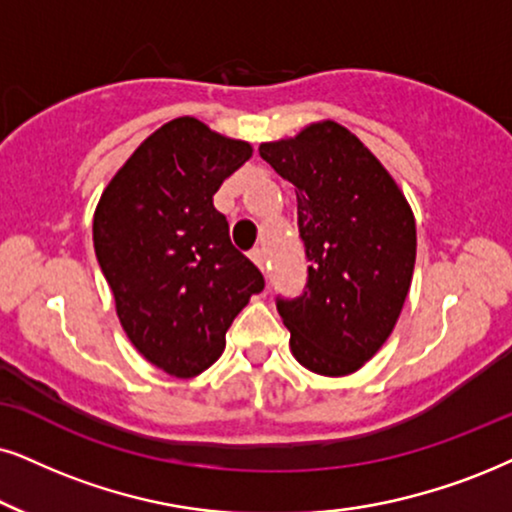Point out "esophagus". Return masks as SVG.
<instances>
[{
    "label": "esophagus",
    "mask_w": 512,
    "mask_h": 512,
    "mask_svg": "<svg viewBox=\"0 0 512 512\" xmlns=\"http://www.w3.org/2000/svg\"><path fill=\"white\" fill-rule=\"evenodd\" d=\"M248 255H250V260L255 262L257 267H260L262 271L267 269V262H264V250H262V248H252V250L248 252Z\"/></svg>",
    "instance_id": "34e87169"
}]
</instances>
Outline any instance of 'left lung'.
Returning a JSON list of instances; mask_svg holds the SVG:
<instances>
[{
    "label": "left lung",
    "mask_w": 512,
    "mask_h": 512,
    "mask_svg": "<svg viewBox=\"0 0 512 512\" xmlns=\"http://www.w3.org/2000/svg\"><path fill=\"white\" fill-rule=\"evenodd\" d=\"M295 184L307 283L276 297L290 347L304 368L347 375L383 347L411 288L416 222L378 158L338 122L260 146Z\"/></svg>",
    "instance_id": "1"
}]
</instances>
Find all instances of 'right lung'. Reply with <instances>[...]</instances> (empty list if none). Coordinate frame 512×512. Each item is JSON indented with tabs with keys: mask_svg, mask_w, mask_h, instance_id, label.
Here are the masks:
<instances>
[{
	"mask_svg": "<svg viewBox=\"0 0 512 512\" xmlns=\"http://www.w3.org/2000/svg\"><path fill=\"white\" fill-rule=\"evenodd\" d=\"M252 155L196 118L153 132L106 186L94 250L118 319L144 357L193 378L224 352L226 331L264 276L229 238L212 196Z\"/></svg>",
	"mask_w": 512,
	"mask_h": 512,
	"instance_id": "obj_1",
	"label": "right lung"
}]
</instances>
